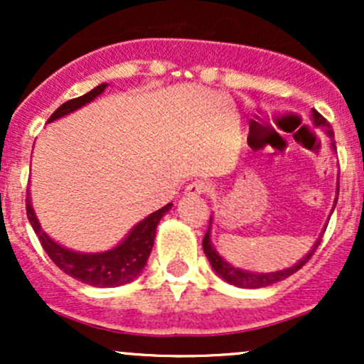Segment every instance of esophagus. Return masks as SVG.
I'll list each match as a JSON object with an SVG mask.
<instances>
[{
	"label": "esophagus",
	"mask_w": 364,
	"mask_h": 364,
	"mask_svg": "<svg viewBox=\"0 0 364 364\" xmlns=\"http://www.w3.org/2000/svg\"><path fill=\"white\" fill-rule=\"evenodd\" d=\"M208 191V185L205 181H193L191 185L186 186L185 193L188 196H195V195H205Z\"/></svg>",
	"instance_id": "34e87169"
}]
</instances>
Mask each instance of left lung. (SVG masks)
Returning a JSON list of instances; mask_svg holds the SVG:
<instances>
[{
    "label": "left lung",
    "instance_id": "8db88e82",
    "mask_svg": "<svg viewBox=\"0 0 364 364\" xmlns=\"http://www.w3.org/2000/svg\"><path fill=\"white\" fill-rule=\"evenodd\" d=\"M311 119H313V124H315V127L327 129L328 136L332 139V127H330L328 121L325 119L318 111L311 109ZM332 149H336V141H332ZM337 195H339V183H337ZM336 203H337V200L333 202V208H336ZM208 224H210V225H208L205 236H203V243L202 245H203V252H205L208 262H210V265H212V269H214L215 274L219 275L220 279H224V281L228 284H232V286H236V287H245V289H260V287L272 286V284L279 282V281H284V279H287L289 275L298 272V270L301 269L304 263L310 260L311 255L315 253V250L318 248V245L321 241V237H318V240L315 241V245H313V248L310 250V252L304 255V257L298 263H294V265L289 267V269L277 270V272L255 274V272H248V270L236 269V267H232L231 263L225 262L224 258L220 257L219 253H217V250L214 248V246H212V241H210L212 217H210V220H208Z\"/></svg>",
    "mask_w": 364,
    "mask_h": 364
}]
</instances>
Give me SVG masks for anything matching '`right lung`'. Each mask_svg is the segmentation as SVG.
I'll use <instances>...</instances> for the list:
<instances>
[{"label": "right lung", "mask_w": 364, "mask_h": 364, "mask_svg": "<svg viewBox=\"0 0 364 364\" xmlns=\"http://www.w3.org/2000/svg\"><path fill=\"white\" fill-rule=\"evenodd\" d=\"M106 87L107 83H101L95 89L87 92L85 95H80V97L61 104L53 112L48 123H53V121L70 114V112L80 109L82 106H85V104L94 101L97 95H101L106 90ZM171 207H173V203H168L166 207L159 208V210L152 212L149 217H145L144 220H140L128 232L127 237L114 248L102 253H80L65 248V246L56 243V241L46 235L43 228H41L39 220H37L34 208H32L31 193H27V198H25L28 223H31L32 229H34L37 237H39L48 257L60 267L63 272L68 274L70 277L95 287L123 286V284L132 282L144 270L145 263L149 260V255L152 252L159 220L162 219L166 212L171 210Z\"/></svg>", "instance_id": "add662e5"}]
</instances>
